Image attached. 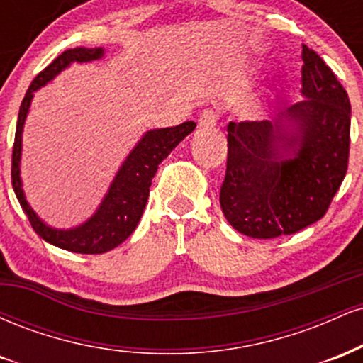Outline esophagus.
Here are the masks:
<instances>
[{"label":"esophagus","instance_id":"esophagus-1","mask_svg":"<svg viewBox=\"0 0 363 363\" xmlns=\"http://www.w3.org/2000/svg\"><path fill=\"white\" fill-rule=\"evenodd\" d=\"M216 121H218V114H216V111L205 109L201 112V116H199L198 124H199V128L210 129V128H215Z\"/></svg>","mask_w":363,"mask_h":363}]
</instances>
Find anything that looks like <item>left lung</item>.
<instances>
[{
  "mask_svg": "<svg viewBox=\"0 0 363 363\" xmlns=\"http://www.w3.org/2000/svg\"><path fill=\"white\" fill-rule=\"evenodd\" d=\"M303 101L272 121L227 126L220 205L228 223L254 239H274L326 215L348 169L350 99L318 52L302 45ZM295 132L286 133L282 119Z\"/></svg>",
  "mask_w": 363,
  "mask_h": 363,
  "instance_id": "obj_1",
  "label": "left lung"
}]
</instances>
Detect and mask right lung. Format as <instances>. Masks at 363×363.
Returning <instances> with one entry per match:
<instances>
[{"label":"right lung","mask_w":363,"mask_h":363,"mask_svg":"<svg viewBox=\"0 0 363 363\" xmlns=\"http://www.w3.org/2000/svg\"><path fill=\"white\" fill-rule=\"evenodd\" d=\"M102 56V48L68 49V51L60 54L48 68H44L37 74L28 86L27 94H25L22 106H20L13 153H11V184H13V191L18 198L20 206L23 208L35 234L43 237L45 242L56 245V247L80 254L107 252L118 247L121 242H124L133 234L141 215H143L152 179L155 176L158 165L196 128V123L193 121H186V123L174 128L148 131L138 141V145L133 148L124 164L121 165L118 176L114 177L109 187V193L106 194L101 206L91 218L86 220L80 227L69 228V230H57V228L48 227L35 215V211L28 206L22 189V181H20V155H22V131L25 118L28 114L34 91L39 90L48 82H51L61 69H65L74 61L86 62L101 60Z\"/></svg>","instance_id":"obj_1"}]
</instances>
